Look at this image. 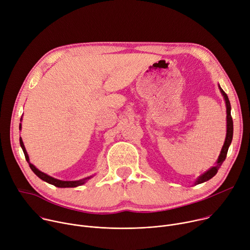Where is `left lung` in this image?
<instances>
[{"label":"left lung","mask_w":250,"mask_h":250,"mask_svg":"<svg viewBox=\"0 0 250 250\" xmlns=\"http://www.w3.org/2000/svg\"><path fill=\"white\" fill-rule=\"evenodd\" d=\"M220 88V92L222 94V96L224 97V100H225V104H226V113H228V116H226V120H228V125H226V126H228V129H226V138H225V142H224V145L222 146V149H221V152L219 154V157L217 160V163H216V166L211 167L209 170H208L206 173H203L201 176L198 177V179L195 181V185H199V184H202L204 183V181H207L210 178H212L216 173H217V170L218 168L221 167L222 163L225 161L226 158V154H228V151H229V147L231 144V141H232V135H233V121H232V118H231V113H230V109H231V106H230V102L229 100V97L228 95H226L224 93V90L219 86Z\"/></svg>","instance_id":"1"}]
</instances>
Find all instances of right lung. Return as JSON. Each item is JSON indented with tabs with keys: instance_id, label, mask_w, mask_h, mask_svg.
Here are the masks:
<instances>
[{
	"instance_id": "obj_1",
	"label": "right lung",
	"mask_w": 250,
	"mask_h": 250,
	"mask_svg": "<svg viewBox=\"0 0 250 250\" xmlns=\"http://www.w3.org/2000/svg\"><path fill=\"white\" fill-rule=\"evenodd\" d=\"M20 128H21V125H20ZM20 144H21V148H22V151H24L26 160H27V162L29 163V166H30L31 169L36 173L37 176H39L41 179L44 180V181H46V183H48V184H51V185H53V186H55V187H57V188H76V187H79V186H81V185H83L84 181H85L86 179L90 178V177L88 176V177H86V178L80 179V180L63 181V180H60V179L54 178V177H52V176H50V175H48V174H46V173H43V172L40 171L38 168H36V167L30 163V161H29V155H28V153H27V151H26L25 146H24V144H22V141H21V138H20Z\"/></svg>"
}]
</instances>
